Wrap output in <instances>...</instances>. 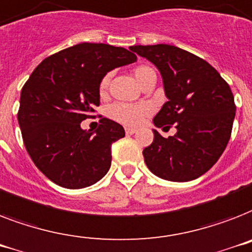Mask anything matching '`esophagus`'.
I'll list each match as a JSON object with an SVG mask.
<instances>
[{
    "instance_id": "34e87169",
    "label": "esophagus",
    "mask_w": 252,
    "mask_h": 252,
    "mask_svg": "<svg viewBox=\"0 0 252 252\" xmlns=\"http://www.w3.org/2000/svg\"><path fill=\"white\" fill-rule=\"evenodd\" d=\"M125 131L127 135H132V134H135L136 132V128H132V127H126L125 128Z\"/></svg>"
}]
</instances>
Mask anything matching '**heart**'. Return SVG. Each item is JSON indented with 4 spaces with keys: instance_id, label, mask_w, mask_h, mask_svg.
Masks as SVG:
<instances>
[{
    "instance_id": "b5f03b06",
    "label": "heart",
    "mask_w": 252,
    "mask_h": 252,
    "mask_svg": "<svg viewBox=\"0 0 252 252\" xmlns=\"http://www.w3.org/2000/svg\"><path fill=\"white\" fill-rule=\"evenodd\" d=\"M134 78L142 86L151 75H154L155 71L148 66H138L132 71ZM109 86V75H105L102 78L100 83V94H104ZM148 114V108L146 105L140 104H127V102H116L109 106L108 109V116L116 122H120L122 125L127 126H136L143 121V118Z\"/></svg>"
}]
</instances>
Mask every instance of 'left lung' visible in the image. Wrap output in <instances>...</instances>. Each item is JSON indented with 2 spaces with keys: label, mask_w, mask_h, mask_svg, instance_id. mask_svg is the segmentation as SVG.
<instances>
[{
  "label": "left lung",
  "mask_w": 252,
  "mask_h": 252,
  "mask_svg": "<svg viewBox=\"0 0 252 252\" xmlns=\"http://www.w3.org/2000/svg\"><path fill=\"white\" fill-rule=\"evenodd\" d=\"M130 50L152 62L162 78L168 101L154 125L177 128L169 138L154 128V142L143 151L147 166L173 182L203 176L230 139L235 105L229 84L208 62L174 45H134Z\"/></svg>",
  "instance_id": "1"
}]
</instances>
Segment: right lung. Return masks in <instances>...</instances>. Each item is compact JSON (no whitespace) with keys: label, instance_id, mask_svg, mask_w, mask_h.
Segmentation results:
<instances>
[{"label":"right lung","instance_id":"add662e5","mask_svg":"<svg viewBox=\"0 0 252 252\" xmlns=\"http://www.w3.org/2000/svg\"><path fill=\"white\" fill-rule=\"evenodd\" d=\"M136 60L121 46L80 43L33 70L22 88L18 122L28 155L52 182L83 189L108 173L112 144L124 138V127L101 118L97 130L87 131L80 122L100 105L102 78Z\"/></svg>","mask_w":252,"mask_h":252}]
</instances>
